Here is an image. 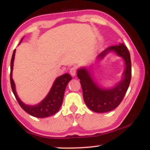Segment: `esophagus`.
Instances as JSON below:
<instances>
[{"mask_svg":"<svg viewBox=\"0 0 150 150\" xmlns=\"http://www.w3.org/2000/svg\"><path fill=\"white\" fill-rule=\"evenodd\" d=\"M76 72H77L76 68H75V67H73V68H71L70 69V73L72 76H75V75H76Z\"/></svg>","mask_w":150,"mask_h":150,"instance_id":"34e87169","label":"esophagus"}]
</instances>
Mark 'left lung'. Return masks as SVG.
<instances>
[{
	"label": "left lung",
	"mask_w": 150,
	"mask_h": 150,
	"mask_svg": "<svg viewBox=\"0 0 150 150\" xmlns=\"http://www.w3.org/2000/svg\"><path fill=\"white\" fill-rule=\"evenodd\" d=\"M110 51H114L123 58L125 68L123 77L114 87L103 89L97 85L85 68L77 70V77L82 86L83 98L89 109L97 113H106L112 111L120 104L128 90L131 80V61L128 49L123 44L110 46L98 56L97 59H102Z\"/></svg>",
	"instance_id": "8db88e82"
}]
</instances>
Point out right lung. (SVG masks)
<instances>
[{"label":"right lung","instance_id":"1","mask_svg":"<svg viewBox=\"0 0 150 150\" xmlns=\"http://www.w3.org/2000/svg\"><path fill=\"white\" fill-rule=\"evenodd\" d=\"M21 39V41H22ZM15 55V49L14 50L12 56L11 62H10V85H11L12 90L14 94L18 104L21 106L22 109L26 111L31 116L37 117V118H46L50 116L55 114L58 112V110L61 108L62 103L63 100V96L65 88L68 82L71 80L72 77L69 74L65 73L64 75L59 76L56 79L53 85L51 87V90L47 94V96L44 98V99L41 101L39 104L35 106H29V105L24 104L22 101L19 99L16 91H15V82L12 77L13 68V62H14Z\"/></svg>","mask_w":150,"mask_h":150}]
</instances>
